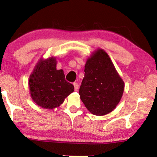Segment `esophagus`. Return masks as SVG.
Segmentation results:
<instances>
[{
  "label": "esophagus",
  "mask_w": 157,
  "mask_h": 157,
  "mask_svg": "<svg viewBox=\"0 0 157 157\" xmlns=\"http://www.w3.org/2000/svg\"><path fill=\"white\" fill-rule=\"evenodd\" d=\"M73 85H74V87H75V91H77V90H78L79 85L77 82H74L73 83Z\"/></svg>",
  "instance_id": "esophagus-1"
}]
</instances>
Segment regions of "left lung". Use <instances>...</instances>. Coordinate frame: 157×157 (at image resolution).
<instances>
[{
    "instance_id": "1",
    "label": "left lung",
    "mask_w": 157,
    "mask_h": 157,
    "mask_svg": "<svg viewBox=\"0 0 157 157\" xmlns=\"http://www.w3.org/2000/svg\"><path fill=\"white\" fill-rule=\"evenodd\" d=\"M124 90V82L107 52L102 49L92 52L79 90L86 108L94 115H105L115 109Z\"/></svg>"
}]
</instances>
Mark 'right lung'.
I'll list each match as a JSON object with an SVG mask.
<instances>
[{"mask_svg":"<svg viewBox=\"0 0 157 157\" xmlns=\"http://www.w3.org/2000/svg\"><path fill=\"white\" fill-rule=\"evenodd\" d=\"M56 57L41 59L29 78L31 98L40 107L52 109L59 107L74 91L72 84L65 80L63 70L56 69Z\"/></svg>","mask_w":157,"mask_h":157,"instance_id":"right-lung-1","label":"right lung"}]
</instances>
